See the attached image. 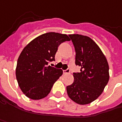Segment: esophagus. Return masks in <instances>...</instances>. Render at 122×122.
<instances>
[{
  "label": "esophagus",
  "mask_w": 122,
  "mask_h": 122,
  "mask_svg": "<svg viewBox=\"0 0 122 122\" xmlns=\"http://www.w3.org/2000/svg\"><path fill=\"white\" fill-rule=\"evenodd\" d=\"M63 74H69V72H70V70L69 69H65V70H63Z\"/></svg>",
  "instance_id": "34e87169"
}]
</instances>
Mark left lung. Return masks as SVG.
<instances>
[{
  "label": "left lung",
  "instance_id": "8db88e82",
  "mask_svg": "<svg viewBox=\"0 0 122 122\" xmlns=\"http://www.w3.org/2000/svg\"><path fill=\"white\" fill-rule=\"evenodd\" d=\"M69 36L76 51L75 63L81 69L80 72L74 73V81L67 86V92L75 103L89 104L102 94L109 82V65L99 46L88 36Z\"/></svg>",
  "mask_w": 122,
  "mask_h": 122
}]
</instances>
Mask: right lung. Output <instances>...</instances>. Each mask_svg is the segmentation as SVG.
Here are the masks:
<instances>
[{
	"label": "right lung",
	"mask_w": 122,
	"mask_h": 122,
	"mask_svg": "<svg viewBox=\"0 0 122 122\" xmlns=\"http://www.w3.org/2000/svg\"><path fill=\"white\" fill-rule=\"evenodd\" d=\"M66 34L48 32L38 36L23 48L16 67V78L24 95L33 100L46 97L63 70L47 66L55 61L58 47L69 41Z\"/></svg>",
	"instance_id": "right-lung-1"
}]
</instances>
